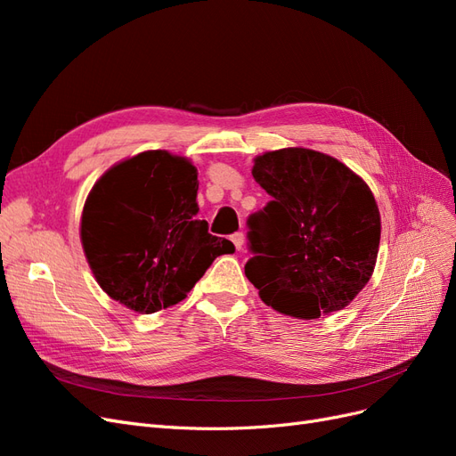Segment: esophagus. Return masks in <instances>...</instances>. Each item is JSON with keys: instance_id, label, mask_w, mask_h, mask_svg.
<instances>
[{"instance_id": "1", "label": "esophagus", "mask_w": 456, "mask_h": 456, "mask_svg": "<svg viewBox=\"0 0 456 456\" xmlns=\"http://www.w3.org/2000/svg\"><path fill=\"white\" fill-rule=\"evenodd\" d=\"M232 241H233V245H236V249L241 251L243 249V243H245V233L243 232L232 233Z\"/></svg>"}]
</instances>
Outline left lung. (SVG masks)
<instances>
[{
    "mask_svg": "<svg viewBox=\"0 0 456 456\" xmlns=\"http://www.w3.org/2000/svg\"><path fill=\"white\" fill-rule=\"evenodd\" d=\"M272 200L247 218L245 275L265 305L298 320L342 310L370 280L380 213L369 186L322 151L283 148L255 159Z\"/></svg>",
    "mask_w": 456,
    "mask_h": 456,
    "instance_id": "obj_1",
    "label": "left lung"
}]
</instances>
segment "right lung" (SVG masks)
<instances>
[{"label": "right lung", "mask_w": 456, "mask_h": 456, "mask_svg": "<svg viewBox=\"0 0 456 456\" xmlns=\"http://www.w3.org/2000/svg\"><path fill=\"white\" fill-rule=\"evenodd\" d=\"M198 169L150 150L108 169L87 196L81 243L102 291L139 314L186 298L232 241L198 220Z\"/></svg>", "instance_id": "right-lung-1"}]
</instances>
